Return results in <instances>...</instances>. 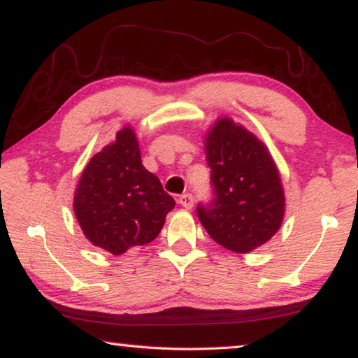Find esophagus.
Returning <instances> with one entry per match:
<instances>
[{
	"label": "esophagus",
	"instance_id": "obj_1",
	"mask_svg": "<svg viewBox=\"0 0 358 358\" xmlns=\"http://www.w3.org/2000/svg\"><path fill=\"white\" fill-rule=\"evenodd\" d=\"M178 203L181 205V207H185L187 210H191L194 207V199L191 194H181V196L178 197Z\"/></svg>",
	"mask_w": 358,
	"mask_h": 358
}]
</instances>
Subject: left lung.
<instances>
[{
  "label": "left lung",
  "instance_id": "1",
  "mask_svg": "<svg viewBox=\"0 0 358 358\" xmlns=\"http://www.w3.org/2000/svg\"><path fill=\"white\" fill-rule=\"evenodd\" d=\"M213 199L197 205V216L217 245L248 252L268 241L281 227L284 191L273 157L259 138L220 118L205 137Z\"/></svg>",
  "mask_w": 358,
  "mask_h": 358
}]
</instances>
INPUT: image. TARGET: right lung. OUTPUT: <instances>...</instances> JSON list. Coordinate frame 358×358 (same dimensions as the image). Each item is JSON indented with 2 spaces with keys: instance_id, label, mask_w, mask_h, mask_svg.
<instances>
[{
  "instance_id": "1",
  "label": "right lung",
  "mask_w": 358,
  "mask_h": 358,
  "mask_svg": "<svg viewBox=\"0 0 358 358\" xmlns=\"http://www.w3.org/2000/svg\"><path fill=\"white\" fill-rule=\"evenodd\" d=\"M173 207L159 178L143 167L131 126L92 157L74 196L85 237L113 256L153 241Z\"/></svg>"
}]
</instances>
